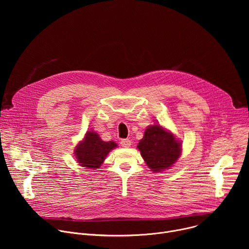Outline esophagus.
I'll list each match as a JSON object with an SVG mask.
<instances>
[{
  "label": "esophagus",
  "mask_w": 249,
  "mask_h": 249,
  "mask_svg": "<svg viewBox=\"0 0 249 249\" xmlns=\"http://www.w3.org/2000/svg\"><path fill=\"white\" fill-rule=\"evenodd\" d=\"M120 144L123 148H129L131 146V141L129 139H123V140H121Z\"/></svg>",
  "instance_id": "34e87169"
}]
</instances>
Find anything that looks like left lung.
Returning a JSON list of instances; mask_svg holds the SVG:
<instances>
[{"mask_svg": "<svg viewBox=\"0 0 249 249\" xmlns=\"http://www.w3.org/2000/svg\"><path fill=\"white\" fill-rule=\"evenodd\" d=\"M138 149L148 166L155 172L171 166L181 154L179 142L159 125L146 129Z\"/></svg>", "mask_w": 249, "mask_h": 249, "instance_id": "8db88e82", "label": "left lung"}]
</instances>
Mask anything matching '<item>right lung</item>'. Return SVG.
Segmentation results:
<instances>
[{
	"instance_id": "add662e5",
	"label": "right lung",
	"mask_w": 249,
	"mask_h": 249,
	"mask_svg": "<svg viewBox=\"0 0 249 249\" xmlns=\"http://www.w3.org/2000/svg\"><path fill=\"white\" fill-rule=\"evenodd\" d=\"M117 147L112 141L104 142L99 136L89 131L87 133L84 141L76 149V158L83 166L88 168H97L103 162L107 154Z\"/></svg>"
}]
</instances>
